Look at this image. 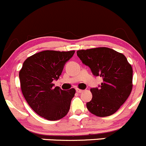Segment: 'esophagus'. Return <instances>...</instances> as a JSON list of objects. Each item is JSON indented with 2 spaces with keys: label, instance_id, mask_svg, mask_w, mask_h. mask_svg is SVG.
Segmentation results:
<instances>
[{
  "label": "esophagus",
  "instance_id": "34e87169",
  "mask_svg": "<svg viewBox=\"0 0 146 146\" xmlns=\"http://www.w3.org/2000/svg\"><path fill=\"white\" fill-rule=\"evenodd\" d=\"M76 91L78 93H81V92L84 91V90H81V89H79V88H76Z\"/></svg>",
  "mask_w": 146,
  "mask_h": 146
}]
</instances>
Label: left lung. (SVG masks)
<instances>
[{
  "label": "left lung",
  "instance_id": "8db88e82",
  "mask_svg": "<svg viewBox=\"0 0 146 146\" xmlns=\"http://www.w3.org/2000/svg\"><path fill=\"white\" fill-rule=\"evenodd\" d=\"M76 54L95 76L103 79L100 88L90 89L92 98L86 104L88 110L99 117L112 115L125 103L132 90L131 65L123 54L110 48L79 50Z\"/></svg>",
  "mask_w": 146,
  "mask_h": 146
}]
</instances>
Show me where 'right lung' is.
Segmentation results:
<instances>
[{
	"mask_svg": "<svg viewBox=\"0 0 146 146\" xmlns=\"http://www.w3.org/2000/svg\"><path fill=\"white\" fill-rule=\"evenodd\" d=\"M74 51H43L23 62L19 71L23 95L31 109L48 120H58L67 115L76 90L54 87V80L60 76L65 63Z\"/></svg>",
	"mask_w": 146,
	"mask_h": 146,
	"instance_id": "1",
	"label": "right lung"
}]
</instances>
